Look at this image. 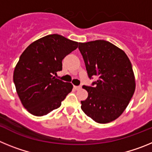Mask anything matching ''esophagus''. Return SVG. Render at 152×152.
<instances>
[{
    "label": "esophagus",
    "mask_w": 152,
    "mask_h": 152,
    "mask_svg": "<svg viewBox=\"0 0 152 152\" xmlns=\"http://www.w3.org/2000/svg\"><path fill=\"white\" fill-rule=\"evenodd\" d=\"M74 88H75L76 91H77V90H80V88H81V87H80V86H74Z\"/></svg>",
    "instance_id": "1"
}]
</instances>
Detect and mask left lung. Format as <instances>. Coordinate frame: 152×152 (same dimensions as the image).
<instances>
[{
    "instance_id": "left-lung-1",
    "label": "left lung",
    "mask_w": 152,
    "mask_h": 152,
    "mask_svg": "<svg viewBox=\"0 0 152 152\" xmlns=\"http://www.w3.org/2000/svg\"><path fill=\"white\" fill-rule=\"evenodd\" d=\"M78 49L89 78L98 77L92 87H82L88 96L80 101L81 110L98 123L113 121L126 110L135 92V76L128 56L105 40L79 42Z\"/></svg>"
}]
</instances>
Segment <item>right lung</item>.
I'll use <instances>...</instances> for the list:
<instances>
[{
	"instance_id": "obj_1",
	"label": "right lung",
	"mask_w": 152,
	"mask_h": 152,
	"mask_svg": "<svg viewBox=\"0 0 152 152\" xmlns=\"http://www.w3.org/2000/svg\"><path fill=\"white\" fill-rule=\"evenodd\" d=\"M78 42L58 34L33 42L20 57L13 82L23 106L36 116L49 113L61 106L73 85L56 78L62 70V60L77 48Z\"/></svg>"
}]
</instances>
